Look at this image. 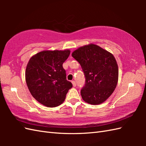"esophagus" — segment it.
<instances>
[{
  "instance_id": "esophagus-1",
  "label": "esophagus",
  "mask_w": 146,
  "mask_h": 146,
  "mask_svg": "<svg viewBox=\"0 0 146 146\" xmlns=\"http://www.w3.org/2000/svg\"><path fill=\"white\" fill-rule=\"evenodd\" d=\"M71 83H72L73 86H76V82L75 81H71Z\"/></svg>"
}]
</instances>
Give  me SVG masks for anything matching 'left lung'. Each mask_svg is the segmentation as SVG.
<instances>
[{
    "label": "left lung",
    "mask_w": 146,
    "mask_h": 146,
    "mask_svg": "<svg viewBox=\"0 0 146 146\" xmlns=\"http://www.w3.org/2000/svg\"><path fill=\"white\" fill-rule=\"evenodd\" d=\"M80 64L85 76L81 95L85 102L92 105L103 103L116 88L119 68L112 54L94 44L80 47L72 52Z\"/></svg>",
    "instance_id": "1"
}]
</instances>
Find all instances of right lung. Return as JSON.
Masks as SVG:
<instances>
[{
    "label": "right lung",
    "instance_id": "obj_1",
    "mask_svg": "<svg viewBox=\"0 0 146 146\" xmlns=\"http://www.w3.org/2000/svg\"><path fill=\"white\" fill-rule=\"evenodd\" d=\"M70 51H42L31 58L26 70V81L33 97L48 107L61 105L73 85L66 80L63 67Z\"/></svg>",
    "mask_w": 146,
    "mask_h": 146
}]
</instances>
